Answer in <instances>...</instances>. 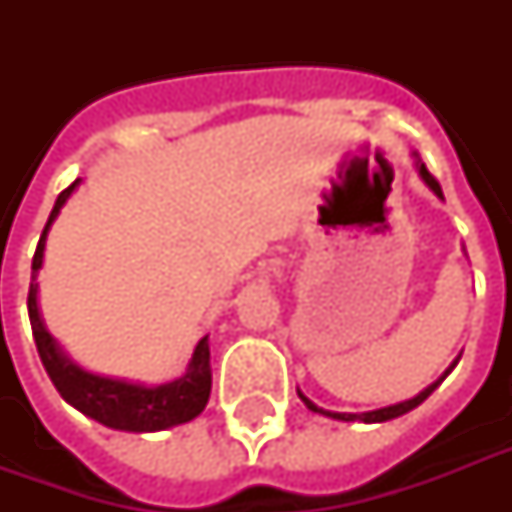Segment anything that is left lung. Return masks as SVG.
Instances as JSON below:
<instances>
[{
  "instance_id": "1",
  "label": "left lung",
  "mask_w": 512,
  "mask_h": 512,
  "mask_svg": "<svg viewBox=\"0 0 512 512\" xmlns=\"http://www.w3.org/2000/svg\"><path fill=\"white\" fill-rule=\"evenodd\" d=\"M414 167H417V172H420V177L422 180H425V185H428L430 191L436 193L438 199H444V193H441V185H438V180L433 175H430L428 172V167H425V164H422V159L420 156H417V151H414ZM457 361H460V356L454 358L452 364H449V369H446L444 374H441V377H438L436 382H430L428 388L425 390H420V393H417V396L414 398H406V401H398V404H390V406H382V409H372V412H361V414H348V412H329V409H321V406H316L311 401V398L305 396V393H300V390H297V396L303 398V404L308 406V409H311V412H316V414H324V417H332V420H342V422H388V420H396V417H401V414H406V412H412L414 406H420L422 401H425V398L430 396V393H433V390L438 388V385H441V382L446 380V374L452 372L454 366H457Z\"/></svg>"
}]
</instances>
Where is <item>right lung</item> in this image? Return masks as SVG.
Segmentation results:
<instances>
[{
	"label": "right lung",
	"mask_w": 512,
	"mask_h": 512,
	"mask_svg": "<svg viewBox=\"0 0 512 512\" xmlns=\"http://www.w3.org/2000/svg\"><path fill=\"white\" fill-rule=\"evenodd\" d=\"M79 177L60 193L55 207L50 212V220L44 225L42 239L36 244L34 263H31V289H28V319L34 329L36 350L42 358L44 369L50 374L52 385L58 388L63 401L87 414L90 420L106 425L114 430H127V433H156V430L175 428L183 422H191L204 412L212 390V366H209V337H201L193 348V356L188 361L185 374L177 380L162 382V385H143V382L119 380V377H106L84 369L60 348V342L47 332L36 305V276L44 263V244L52 223L58 220L60 209L68 201V196L79 188Z\"/></svg>",
	"instance_id": "add662e5"
}]
</instances>
